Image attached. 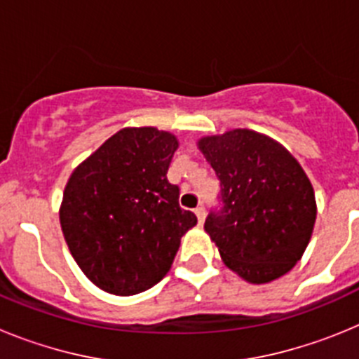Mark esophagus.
I'll list each match as a JSON object with an SVG mask.
<instances>
[{
    "label": "esophagus",
    "instance_id": "34e87169",
    "mask_svg": "<svg viewBox=\"0 0 359 359\" xmlns=\"http://www.w3.org/2000/svg\"><path fill=\"white\" fill-rule=\"evenodd\" d=\"M196 215H198V221L203 224V221H205V215H207V210H205V207L203 205H199L198 208H196Z\"/></svg>",
    "mask_w": 359,
    "mask_h": 359
}]
</instances>
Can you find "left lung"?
Masks as SVG:
<instances>
[{"mask_svg": "<svg viewBox=\"0 0 359 359\" xmlns=\"http://www.w3.org/2000/svg\"><path fill=\"white\" fill-rule=\"evenodd\" d=\"M199 149L221 183V207L210 210L205 230L224 264L253 284L287 273L316 219L315 192L300 163L248 129L201 138Z\"/></svg>", "mask_w": 359, "mask_h": 359, "instance_id": "left-lung-1", "label": "left lung"}]
</instances>
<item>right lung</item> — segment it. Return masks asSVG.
<instances>
[{"mask_svg":"<svg viewBox=\"0 0 359 359\" xmlns=\"http://www.w3.org/2000/svg\"><path fill=\"white\" fill-rule=\"evenodd\" d=\"M176 136L128 128L104 142L69 176L61 228L73 259L95 286L136 294L170 269L180 241L198 223L167 180Z\"/></svg>","mask_w":359,"mask_h":359,"instance_id":"right-lung-1","label":"right lung"}]
</instances>
